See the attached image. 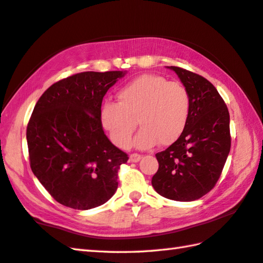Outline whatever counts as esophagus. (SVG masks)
I'll list each match as a JSON object with an SVG mask.
<instances>
[{
	"mask_svg": "<svg viewBox=\"0 0 263 263\" xmlns=\"http://www.w3.org/2000/svg\"><path fill=\"white\" fill-rule=\"evenodd\" d=\"M140 159H141V155L139 154H132L130 155V158H128V160H130L131 163H138Z\"/></svg>",
	"mask_w": 263,
	"mask_h": 263,
	"instance_id": "obj_1",
	"label": "esophagus"
}]
</instances>
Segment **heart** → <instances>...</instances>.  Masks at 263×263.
Instances as JSON below:
<instances>
[{
	"mask_svg": "<svg viewBox=\"0 0 263 263\" xmlns=\"http://www.w3.org/2000/svg\"><path fill=\"white\" fill-rule=\"evenodd\" d=\"M117 99L103 103L99 119L111 142L122 149L131 146L136 121L141 127L135 139L138 149H150L157 142L170 146L182 136L191 113L187 89L158 74L135 78L120 89Z\"/></svg>",
	"mask_w": 263,
	"mask_h": 263,
	"instance_id": "heart-1",
	"label": "heart"
}]
</instances>
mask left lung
Returning <instances> with one entry per match:
<instances>
[{"instance_id":"8db88e82","label":"left lung","mask_w":263,"mask_h":263,"mask_svg":"<svg viewBox=\"0 0 263 263\" xmlns=\"http://www.w3.org/2000/svg\"><path fill=\"white\" fill-rule=\"evenodd\" d=\"M180 78L191 98V113L177 140L156 154V192L175 201H194L215 186L231 150L230 113L219 92L203 77L167 66Z\"/></svg>"}]
</instances>
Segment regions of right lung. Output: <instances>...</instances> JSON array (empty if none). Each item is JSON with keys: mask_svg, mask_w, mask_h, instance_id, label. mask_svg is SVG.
<instances>
[{"mask_svg": "<svg viewBox=\"0 0 263 263\" xmlns=\"http://www.w3.org/2000/svg\"><path fill=\"white\" fill-rule=\"evenodd\" d=\"M126 71L82 72L42 95L27 126L30 167L61 204L78 210L102 205L116 192L125 153L106 137L103 98Z\"/></svg>", "mask_w": 263, "mask_h": 263, "instance_id": "obj_1", "label": "right lung"}]
</instances>
